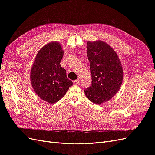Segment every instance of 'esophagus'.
<instances>
[{"label":"esophagus","instance_id":"1","mask_svg":"<svg viewBox=\"0 0 155 155\" xmlns=\"http://www.w3.org/2000/svg\"><path fill=\"white\" fill-rule=\"evenodd\" d=\"M73 82L75 85H78V84H80V80L77 79V80H73Z\"/></svg>","mask_w":155,"mask_h":155}]
</instances>
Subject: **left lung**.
Here are the masks:
<instances>
[{
    "mask_svg": "<svg viewBox=\"0 0 155 155\" xmlns=\"http://www.w3.org/2000/svg\"><path fill=\"white\" fill-rule=\"evenodd\" d=\"M87 49L92 85L85 89V94L93 103L101 104L110 100L120 89L123 66L116 51L103 41H88Z\"/></svg>",
    "mask_w": 155,
    "mask_h": 155,
    "instance_id": "8db88e82",
    "label": "left lung"
}]
</instances>
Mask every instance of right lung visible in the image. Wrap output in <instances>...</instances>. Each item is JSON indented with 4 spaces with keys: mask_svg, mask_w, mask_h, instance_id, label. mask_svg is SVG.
Listing matches in <instances>:
<instances>
[{
    "mask_svg": "<svg viewBox=\"0 0 155 155\" xmlns=\"http://www.w3.org/2000/svg\"><path fill=\"white\" fill-rule=\"evenodd\" d=\"M63 54L59 42L48 43L38 52L31 69L32 88L39 97L50 104L60 101L73 85L60 64Z\"/></svg>",
    "mask_w": 155,
    "mask_h": 155,
    "instance_id": "add662e5",
    "label": "right lung"
}]
</instances>
